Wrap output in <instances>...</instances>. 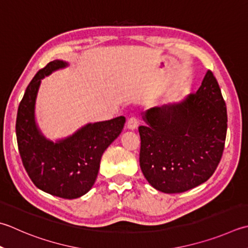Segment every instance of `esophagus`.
<instances>
[{
    "label": "esophagus",
    "mask_w": 248,
    "mask_h": 248,
    "mask_svg": "<svg viewBox=\"0 0 248 248\" xmlns=\"http://www.w3.org/2000/svg\"><path fill=\"white\" fill-rule=\"evenodd\" d=\"M138 124H139V119L137 116H131V117L127 121V127H128V129L133 130L138 127Z\"/></svg>",
    "instance_id": "esophagus-1"
}]
</instances>
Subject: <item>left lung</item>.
<instances>
[{"label": "left lung", "mask_w": 248, "mask_h": 248, "mask_svg": "<svg viewBox=\"0 0 248 248\" xmlns=\"http://www.w3.org/2000/svg\"><path fill=\"white\" fill-rule=\"evenodd\" d=\"M140 125V166L157 190L179 193L206 182L224 153L227 108L208 70L200 88L182 103L153 108Z\"/></svg>", "instance_id": "obj_1"}]
</instances>
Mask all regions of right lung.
I'll list each match as a JSON object with an SVG mask.
<instances>
[{
  "label": "right lung",
  "mask_w": 248,
  "mask_h": 248,
  "mask_svg": "<svg viewBox=\"0 0 248 248\" xmlns=\"http://www.w3.org/2000/svg\"><path fill=\"white\" fill-rule=\"evenodd\" d=\"M66 65L51 61L33 77L19 104L16 134L22 164L34 185L52 196L76 199L93 186L102 155L121 133L125 118L89 124L57 143L44 138L34 118L38 87L43 77Z\"/></svg>",
  "instance_id": "obj_1"
}]
</instances>
